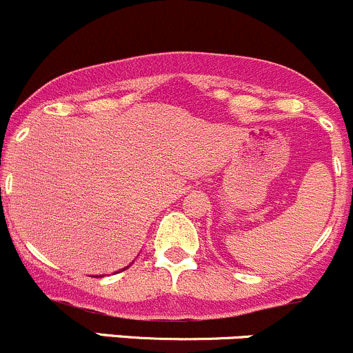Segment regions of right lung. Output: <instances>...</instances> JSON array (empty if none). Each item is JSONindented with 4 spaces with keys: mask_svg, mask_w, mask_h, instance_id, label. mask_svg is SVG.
I'll use <instances>...</instances> for the list:
<instances>
[{
    "mask_svg": "<svg viewBox=\"0 0 353 353\" xmlns=\"http://www.w3.org/2000/svg\"><path fill=\"white\" fill-rule=\"evenodd\" d=\"M122 270H125V268H122ZM97 277H98V275H97ZM100 277H101V275H100Z\"/></svg>",
    "mask_w": 353,
    "mask_h": 353,
    "instance_id": "obj_1",
    "label": "right lung"
}]
</instances>
